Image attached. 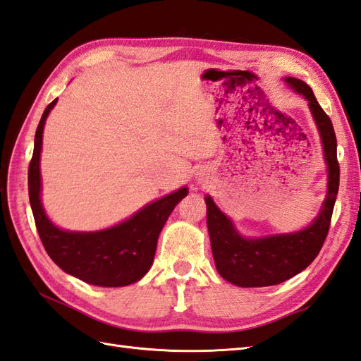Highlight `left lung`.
<instances>
[{"label": "left lung", "instance_id": "obj_1", "mask_svg": "<svg viewBox=\"0 0 361 361\" xmlns=\"http://www.w3.org/2000/svg\"><path fill=\"white\" fill-rule=\"evenodd\" d=\"M283 82L308 102L326 164V195L316 218L307 227L290 233L264 236H244L236 228L232 218H228L215 204L214 198L210 195L204 197L207 230L216 270L223 279L243 288L282 283L299 274L316 259L328 235L332 209L338 192L337 140L331 118L319 105L308 84L290 76L283 78Z\"/></svg>", "mask_w": 361, "mask_h": 361}]
</instances>
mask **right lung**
I'll return each instance as SVG.
<instances>
[{"label":"right lung","instance_id":"right-lung-1","mask_svg":"<svg viewBox=\"0 0 361 361\" xmlns=\"http://www.w3.org/2000/svg\"><path fill=\"white\" fill-rule=\"evenodd\" d=\"M45 108L35 134L33 157L29 166V198L36 228L45 252L67 274L97 286H126L151 270L157 241L175 206L188 195V186L147 202L120 223L92 232L66 230L49 218L42 206L41 151L45 120L56 105Z\"/></svg>","mask_w":361,"mask_h":361}]
</instances>
